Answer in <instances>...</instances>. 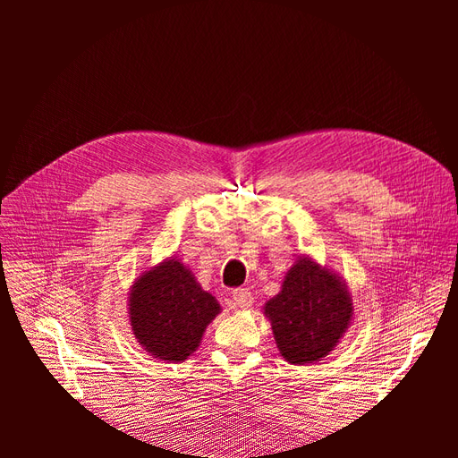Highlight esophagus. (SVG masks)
<instances>
[{
	"label": "esophagus",
	"mask_w": 458,
	"mask_h": 458,
	"mask_svg": "<svg viewBox=\"0 0 458 458\" xmlns=\"http://www.w3.org/2000/svg\"><path fill=\"white\" fill-rule=\"evenodd\" d=\"M254 303V296L248 288H237L231 293V306L234 310H248Z\"/></svg>",
	"instance_id": "esophagus-1"
}]
</instances>
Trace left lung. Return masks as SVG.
<instances>
[{
    "mask_svg": "<svg viewBox=\"0 0 458 458\" xmlns=\"http://www.w3.org/2000/svg\"><path fill=\"white\" fill-rule=\"evenodd\" d=\"M263 313L284 361L306 365L336 348L352 325L353 301L340 275L310 256H298Z\"/></svg>",
    "mask_w": 458,
    "mask_h": 458,
    "instance_id": "1",
    "label": "left lung"
}]
</instances>
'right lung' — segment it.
I'll return each mask as SVG.
<instances>
[{
  "label": "right lung",
  "instance_id": "1",
  "mask_svg": "<svg viewBox=\"0 0 458 458\" xmlns=\"http://www.w3.org/2000/svg\"><path fill=\"white\" fill-rule=\"evenodd\" d=\"M219 311L217 300L177 258H165L143 271L128 296L135 340L147 353L168 363H182L197 352L206 327Z\"/></svg>",
  "mask_w": 458,
  "mask_h": 458
}]
</instances>
